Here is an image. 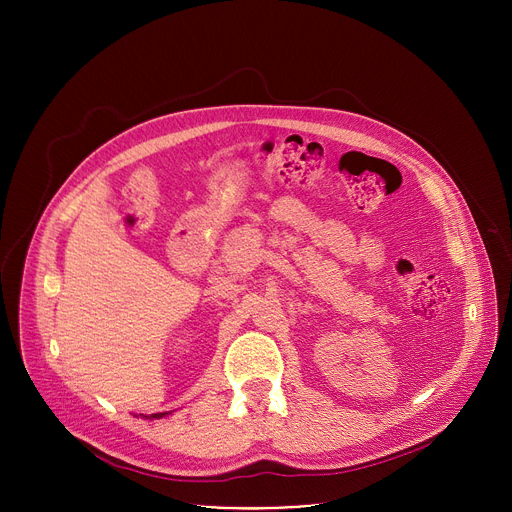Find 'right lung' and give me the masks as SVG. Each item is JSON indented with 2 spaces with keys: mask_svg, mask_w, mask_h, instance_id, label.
<instances>
[{
  "mask_svg": "<svg viewBox=\"0 0 512 512\" xmlns=\"http://www.w3.org/2000/svg\"><path fill=\"white\" fill-rule=\"evenodd\" d=\"M172 411H166V413H152V415H141V417H145V419H160V417H166V415H170Z\"/></svg>",
  "mask_w": 512,
  "mask_h": 512,
  "instance_id": "add662e5",
  "label": "right lung"
}]
</instances>
